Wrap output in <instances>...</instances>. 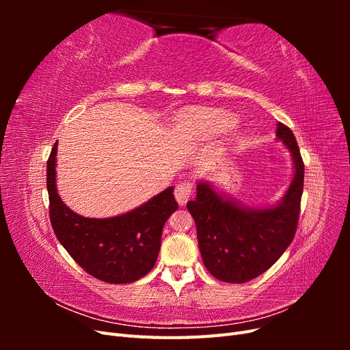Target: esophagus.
<instances>
[{
    "label": "esophagus",
    "instance_id": "34e87169",
    "mask_svg": "<svg viewBox=\"0 0 350 350\" xmlns=\"http://www.w3.org/2000/svg\"><path fill=\"white\" fill-rule=\"evenodd\" d=\"M193 196V184L188 181H181L178 183V185L175 187V198L181 206L187 204V201L191 198Z\"/></svg>",
    "mask_w": 350,
    "mask_h": 350
}]
</instances>
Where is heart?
I'll return each mask as SVG.
<instances>
[{"mask_svg":"<svg viewBox=\"0 0 350 350\" xmlns=\"http://www.w3.org/2000/svg\"><path fill=\"white\" fill-rule=\"evenodd\" d=\"M191 120L200 130L210 134L228 133L234 130L237 125V118L234 115L219 109L197 111L191 115Z\"/></svg>","mask_w":350,"mask_h":350,"instance_id":"obj_1","label":"heart"}]
</instances>
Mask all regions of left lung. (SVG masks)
Here are the masks:
<instances>
[{"instance_id": "obj_1", "label": "left lung", "mask_w": 350, "mask_h": 350, "mask_svg": "<svg viewBox=\"0 0 350 350\" xmlns=\"http://www.w3.org/2000/svg\"><path fill=\"white\" fill-rule=\"evenodd\" d=\"M278 139L292 152L295 174L280 203L248 208L217 194L210 184L197 185V197L187 203L194 217L201 257L217 280L245 283L276 262L298 228L305 166L289 126L279 122Z\"/></svg>"}]
</instances>
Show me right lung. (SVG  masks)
I'll list each match as a JSON object with an SVG mask.
<instances>
[{
  "label": "right lung",
  "mask_w": 350,
  "mask_h": 350,
  "mask_svg": "<svg viewBox=\"0 0 350 350\" xmlns=\"http://www.w3.org/2000/svg\"><path fill=\"white\" fill-rule=\"evenodd\" d=\"M57 143L46 165L49 219L55 237L79 266L107 283H133L149 273L161 250L162 229L178 203L174 187L143 206L109 219H89L62 203L55 185Z\"/></svg>",
  "instance_id": "1"
}]
</instances>
